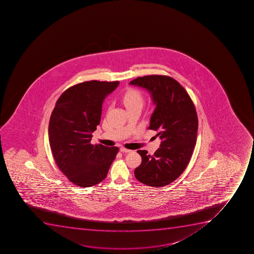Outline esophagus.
<instances>
[{
	"mask_svg": "<svg viewBox=\"0 0 254 254\" xmlns=\"http://www.w3.org/2000/svg\"><path fill=\"white\" fill-rule=\"evenodd\" d=\"M120 151L122 152H126V153H129V152H131V150H129V149L124 148V147H121Z\"/></svg>",
	"mask_w": 254,
	"mask_h": 254,
	"instance_id": "1",
	"label": "esophagus"
}]
</instances>
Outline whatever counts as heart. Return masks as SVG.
Masks as SVG:
<instances>
[{
    "mask_svg": "<svg viewBox=\"0 0 254 254\" xmlns=\"http://www.w3.org/2000/svg\"><path fill=\"white\" fill-rule=\"evenodd\" d=\"M122 101L126 108H129L136 104H142L143 98L138 90L135 88H129L128 90L123 94Z\"/></svg>",
    "mask_w": 254,
    "mask_h": 254,
    "instance_id": "obj_1",
    "label": "heart"
}]
</instances>
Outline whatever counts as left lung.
Returning <instances> with one entry per match:
<instances>
[{
  "label": "left lung",
  "instance_id": "1",
  "mask_svg": "<svg viewBox=\"0 0 254 254\" xmlns=\"http://www.w3.org/2000/svg\"><path fill=\"white\" fill-rule=\"evenodd\" d=\"M130 84L151 93L156 108L149 129L158 131L156 136L161 140L152 156L146 150L137 151L141 163L134 174L146 186H168L183 173L193 154L198 130L195 107L183 86L169 76L137 77Z\"/></svg>",
  "mask_w": 254,
  "mask_h": 254
}]
</instances>
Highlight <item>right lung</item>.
<instances>
[{"label": "right lung", "instance_id": "right-lung-1", "mask_svg": "<svg viewBox=\"0 0 254 254\" xmlns=\"http://www.w3.org/2000/svg\"><path fill=\"white\" fill-rule=\"evenodd\" d=\"M118 81L91 80L66 89L56 102L49 123V141L59 169L68 181L90 187L106 178L118 152L117 146L91 144L99 125L102 104Z\"/></svg>", "mask_w": 254, "mask_h": 254}]
</instances>
